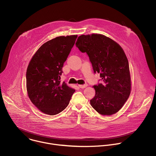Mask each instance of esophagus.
<instances>
[{
	"mask_svg": "<svg viewBox=\"0 0 156 156\" xmlns=\"http://www.w3.org/2000/svg\"><path fill=\"white\" fill-rule=\"evenodd\" d=\"M87 86V84H83H83H80V85H78L79 87L81 88V89H84V88H85Z\"/></svg>",
	"mask_w": 156,
	"mask_h": 156,
	"instance_id": "esophagus-1",
	"label": "esophagus"
}]
</instances>
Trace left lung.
<instances>
[{
	"mask_svg": "<svg viewBox=\"0 0 156 156\" xmlns=\"http://www.w3.org/2000/svg\"><path fill=\"white\" fill-rule=\"evenodd\" d=\"M86 53L101 83L94 85L95 95L91 106L102 115L117 113L128 99L131 90L129 66L122 48L111 38L101 34L82 35L75 43Z\"/></svg>",
	"mask_w": 156,
	"mask_h": 156,
	"instance_id": "1",
	"label": "left lung"
}]
</instances>
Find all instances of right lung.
Here are the masks:
<instances>
[{"instance_id": "obj_1", "label": "right lung", "mask_w": 156, "mask_h": 156, "mask_svg": "<svg viewBox=\"0 0 156 156\" xmlns=\"http://www.w3.org/2000/svg\"><path fill=\"white\" fill-rule=\"evenodd\" d=\"M77 35L61 36L40 47L26 72V87L33 104L41 112L56 115L69 105L75 91L61 81L62 67Z\"/></svg>"}]
</instances>
